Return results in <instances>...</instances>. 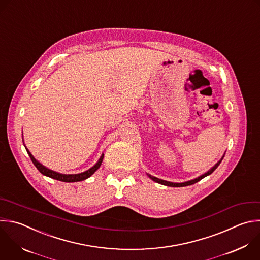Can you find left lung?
<instances>
[{"mask_svg": "<svg viewBox=\"0 0 260 260\" xmlns=\"http://www.w3.org/2000/svg\"><path fill=\"white\" fill-rule=\"evenodd\" d=\"M223 159V157L210 169V170H208L206 174H204V175H202V176H200L199 178H197V179H195V180H192V181H189V182H186V183H170V182H166V181H163V180H160V179H157V178H155V177H152V176H150L149 175V177H150V179L151 180H153L154 182H156V183H158V184H161V185H164V186H168V187H186V186H190V185H193V184H196L197 182H199V181H201L203 178H205V177H207V176H209V175H211L212 172L218 167V165L220 164V162H221V160Z\"/></svg>", "mask_w": 260, "mask_h": 260, "instance_id": "obj_1", "label": "left lung"}]
</instances>
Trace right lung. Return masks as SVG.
I'll list each match as a JSON object with an SVG mask.
<instances>
[{"label":"right lung","mask_w":260,"mask_h":260,"mask_svg":"<svg viewBox=\"0 0 260 260\" xmlns=\"http://www.w3.org/2000/svg\"><path fill=\"white\" fill-rule=\"evenodd\" d=\"M32 163L35 164V166L38 168V170L41 172L42 175L44 176H47L51 179H54V180H57V181H61V182H65V183H73V182H80V181H83L85 179L90 178L94 172L101 166V163L103 161V158H104V154L101 156V158L99 159V161L92 167L90 168L89 170H86L84 172H81V174H77V175H62V174H59V172H56V171H53V170H50L48 169L47 167L43 166L40 162H38L35 157L30 154V152L26 149Z\"/></svg>","instance_id":"add662e5"}]
</instances>
